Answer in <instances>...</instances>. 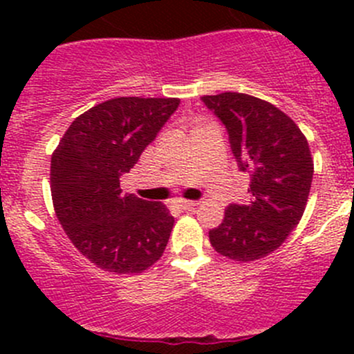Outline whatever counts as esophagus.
Listing matches in <instances>:
<instances>
[{
  "label": "esophagus",
  "instance_id": "obj_1",
  "mask_svg": "<svg viewBox=\"0 0 354 354\" xmlns=\"http://www.w3.org/2000/svg\"><path fill=\"white\" fill-rule=\"evenodd\" d=\"M198 205V202H194V200H181L180 202V209L183 210H192Z\"/></svg>",
  "mask_w": 354,
  "mask_h": 354
}]
</instances>
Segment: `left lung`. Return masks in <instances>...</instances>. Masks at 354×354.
I'll return each mask as SVG.
<instances>
[{
    "label": "left lung",
    "instance_id": "left-lung-1",
    "mask_svg": "<svg viewBox=\"0 0 354 354\" xmlns=\"http://www.w3.org/2000/svg\"><path fill=\"white\" fill-rule=\"evenodd\" d=\"M230 133L240 171L250 174V202L231 203L209 231L210 245L234 262H252L279 248L298 226L313 178L308 142L298 124L263 99L240 92L203 95Z\"/></svg>",
    "mask_w": 354,
    "mask_h": 354
}]
</instances>
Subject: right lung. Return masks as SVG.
<instances>
[{
    "instance_id": "obj_1",
    "label": "right lung",
    "mask_w": 354,
    "mask_h": 354,
    "mask_svg": "<svg viewBox=\"0 0 354 354\" xmlns=\"http://www.w3.org/2000/svg\"><path fill=\"white\" fill-rule=\"evenodd\" d=\"M180 104L176 97H116L65 131L51 156L56 217L75 248L114 274H140L162 257L174 217L160 202L123 195L130 173Z\"/></svg>"
}]
</instances>
